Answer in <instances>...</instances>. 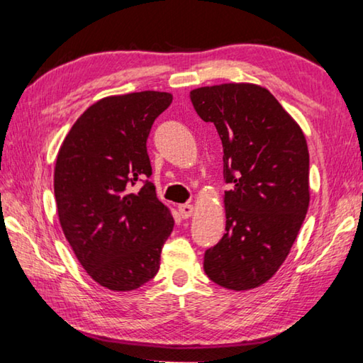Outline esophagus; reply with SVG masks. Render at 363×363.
<instances>
[{
    "label": "esophagus",
    "instance_id": "obj_1",
    "mask_svg": "<svg viewBox=\"0 0 363 363\" xmlns=\"http://www.w3.org/2000/svg\"><path fill=\"white\" fill-rule=\"evenodd\" d=\"M194 211H195L194 205H190V203H184V205H179V213H181V216H182L184 219H187V218L192 216Z\"/></svg>",
    "mask_w": 363,
    "mask_h": 363
}]
</instances>
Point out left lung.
Instances as JSON below:
<instances>
[{
  "label": "left lung",
  "mask_w": 363,
  "mask_h": 363,
  "mask_svg": "<svg viewBox=\"0 0 363 363\" xmlns=\"http://www.w3.org/2000/svg\"><path fill=\"white\" fill-rule=\"evenodd\" d=\"M223 143L225 233L206 250L205 274L227 290L266 284L286 259L309 208L304 133L266 88L224 83L190 91Z\"/></svg>",
  "instance_id": "obj_1"
}]
</instances>
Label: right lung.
Instances as JSON below:
<instances>
[{"instance_id": "1", "label": "right lung", "mask_w": 363, "mask_h": 363, "mask_svg": "<svg viewBox=\"0 0 363 363\" xmlns=\"http://www.w3.org/2000/svg\"><path fill=\"white\" fill-rule=\"evenodd\" d=\"M173 94L108 96L84 110L67 134L54 168L59 223L91 279L131 291L155 277L174 219L157 199L147 138Z\"/></svg>"}]
</instances>
